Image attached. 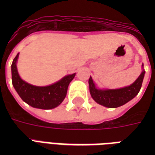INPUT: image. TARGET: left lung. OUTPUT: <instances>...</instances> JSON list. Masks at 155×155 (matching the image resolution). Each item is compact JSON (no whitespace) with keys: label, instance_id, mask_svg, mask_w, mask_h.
<instances>
[{"label":"left lung","instance_id":"obj_1","mask_svg":"<svg viewBox=\"0 0 155 155\" xmlns=\"http://www.w3.org/2000/svg\"><path fill=\"white\" fill-rule=\"evenodd\" d=\"M144 75L145 71L142 70L139 77L130 86L118 89L106 90L97 88L92 77L90 76L88 80L90 94L92 96V99L99 104L108 108H117L126 104L137 96L142 87Z\"/></svg>","mask_w":155,"mask_h":155}]
</instances>
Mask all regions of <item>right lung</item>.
<instances>
[{"label": "right lung", "instance_id": "add662e5", "mask_svg": "<svg viewBox=\"0 0 155 155\" xmlns=\"http://www.w3.org/2000/svg\"><path fill=\"white\" fill-rule=\"evenodd\" d=\"M18 55L19 53L14 58L11 66L12 83L23 101L34 108L41 109H51L59 105L66 97L68 85L74 79L75 73L66 75L59 81L49 86H34L22 80L19 76L17 69Z\"/></svg>", "mask_w": 155, "mask_h": 155}]
</instances>
